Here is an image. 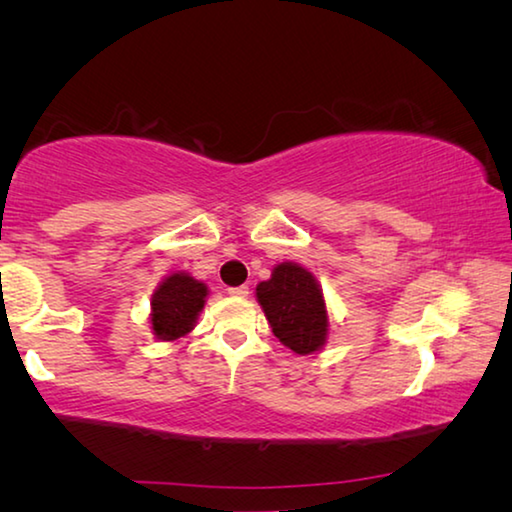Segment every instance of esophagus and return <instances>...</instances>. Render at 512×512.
Returning a JSON list of instances; mask_svg holds the SVG:
<instances>
[{"mask_svg":"<svg viewBox=\"0 0 512 512\" xmlns=\"http://www.w3.org/2000/svg\"><path fill=\"white\" fill-rule=\"evenodd\" d=\"M228 293H230V296H235V298H246L248 287H246V284H241V287H230Z\"/></svg>","mask_w":512,"mask_h":512,"instance_id":"34e87169","label":"esophagus"}]
</instances>
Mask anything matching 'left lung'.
I'll return each mask as SVG.
<instances>
[{
    "instance_id": "8db88e82",
    "label": "left lung",
    "mask_w": 512,
    "mask_h": 512,
    "mask_svg": "<svg viewBox=\"0 0 512 512\" xmlns=\"http://www.w3.org/2000/svg\"><path fill=\"white\" fill-rule=\"evenodd\" d=\"M257 300L282 345L296 354H311L327 341V309L316 277L307 268L282 262L271 280L257 284Z\"/></svg>"
}]
</instances>
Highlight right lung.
Masks as SVG:
<instances>
[{
    "label": "right lung",
    "mask_w": 512,
    "mask_h": 512,
    "mask_svg": "<svg viewBox=\"0 0 512 512\" xmlns=\"http://www.w3.org/2000/svg\"><path fill=\"white\" fill-rule=\"evenodd\" d=\"M207 298V287L187 273H171L151 298L153 334L162 341H176L196 325Z\"/></svg>",
    "instance_id": "right-lung-1"
}]
</instances>
